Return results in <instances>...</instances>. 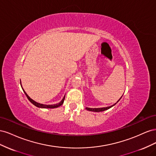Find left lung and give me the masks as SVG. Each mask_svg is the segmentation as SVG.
I'll use <instances>...</instances> for the list:
<instances>
[{
	"label": "left lung",
	"instance_id": "obj_1",
	"mask_svg": "<svg viewBox=\"0 0 156 156\" xmlns=\"http://www.w3.org/2000/svg\"><path fill=\"white\" fill-rule=\"evenodd\" d=\"M122 97L120 98V100L122 98ZM120 100H119V101H118L116 103H115V104H113L112 105L109 106V107H102V108H88V107H86V109L88 110V111H93V112H101V111H106V110L108 109V108H111L112 107H113L114 105H115L116 104V103L120 101Z\"/></svg>",
	"mask_w": 156,
	"mask_h": 156
}]
</instances>
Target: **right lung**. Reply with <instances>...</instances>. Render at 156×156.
Wrapping results in <instances>:
<instances>
[{
	"label": "right lung",
	"instance_id": "obj_1",
	"mask_svg": "<svg viewBox=\"0 0 156 156\" xmlns=\"http://www.w3.org/2000/svg\"><path fill=\"white\" fill-rule=\"evenodd\" d=\"M20 83H21H21L20 82ZM23 91H24V92H25V95L27 96V98L29 99V100L32 103L33 105H34L35 106H36V107H39V108H57V107H60V106H61L62 105V104H63V103H64V99H65V96H64V98H63V99L62 100V101H60L58 103H56V104H54V105H44V104H41V103H37V102H36V101H34L33 100H32V99L27 95V94L25 92V90H23Z\"/></svg>",
	"mask_w": 156,
	"mask_h": 156
}]
</instances>
